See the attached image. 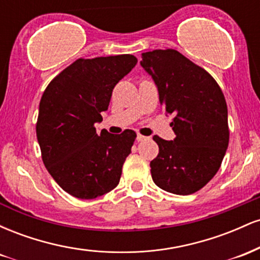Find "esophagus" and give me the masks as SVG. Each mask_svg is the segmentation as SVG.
Returning a JSON list of instances; mask_svg holds the SVG:
<instances>
[{"mask_svg":"<svg viewBox=\"0 0 260 260\" xmlns=\"http://www.w3.org/2000/svg\"><path fill=\"white\" fill-rule=\"evenodd\" d=\"M145 139H147V137L142 136V134H138V136H137V140H138V142H143V140Z\"/></svg>","mask_w":260,"mask_h":260,"instance_id":"obj_1","label":"esophagus"}]
</instances>
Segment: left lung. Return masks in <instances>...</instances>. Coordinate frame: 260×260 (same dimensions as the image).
Here are the masks:
<instances>
[{
  "instance_id": "left-lung-1",
  "label": "left lung",
  "mask_w": 260,
  "mask_h": 260,
  "mask_svg": "<svg viewBox=\"0 0 260 260\" xmlns=\"http://www.w3.org/2000/svg\"><path fill=\"white\" fill-rule=\"evenodd\" d=\"M160 104L174 115V140L154 136L159 154L150 162L154 183L174 194L197 192L215 176L229 147L228 105L215 79L176 50L142 53Z\"/></svg>"
}]
</instances>
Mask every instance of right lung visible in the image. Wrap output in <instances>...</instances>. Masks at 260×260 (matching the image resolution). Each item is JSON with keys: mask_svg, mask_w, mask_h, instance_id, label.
Returning a JSON list of instances; mask_svg holds the SVG:
<instances>
[{"mask_svg": "<svg viewBox=\"0 0 260 260\" xmlns=\"http://www.w3.org/2000/svg\"><path fill=\"white\" fill-rule=\"evenodd\" d=\"M138 59L133 55L79 58L45 89L37 137L45 168L62 189L79 199L106 194L118 184L136 139L132 129L98 133L112 90Z\"/></svg>", "mask_w": 260, "mask_h": 260, "instance_id": "right-lung-1", "label": "right lung"}]
</instances>
